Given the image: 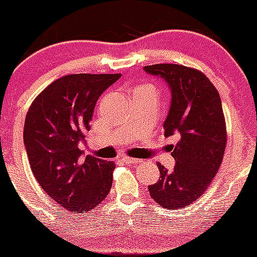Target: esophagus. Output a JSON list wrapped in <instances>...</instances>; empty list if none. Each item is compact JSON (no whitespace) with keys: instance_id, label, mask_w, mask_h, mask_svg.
Returning a JSON list of instances; mask_svg holds the SVG:
<instances>
[{"instance_id":"obj_1","label":"esophagus","mask_w":257,"mask_h":257,"mask_svg":"<svg viewBox=\"0 0 257 257\" xmlns=\"http://www.w3.org/2000/svg\"><path fill=\"white\" fill-rule=\"evenodd\" d=\"M122 161L126 163V165H137V163L142 162L139 158H131V157H122Z\"/></svg>"}]
</instances>
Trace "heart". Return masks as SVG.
<instances>
[{
	"mask_svg": "<svg viewBox=\"0 0 257 257\" xmlns=\"http://www.w3.org/2000/svg\"><path fill=\"white\" fill-rule=\"evenodd\" d=\"M139 89H153V86H151V85H142V86H140Z\"/></svg>",
	"mask_w": 257,
	"mask_h": 257,
	"instance_id": "1",
	"label": "heart"
}]
</instances>
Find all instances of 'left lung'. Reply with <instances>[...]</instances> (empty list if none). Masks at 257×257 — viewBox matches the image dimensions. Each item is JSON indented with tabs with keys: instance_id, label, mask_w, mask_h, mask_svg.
<instances>
[{
	"instance_id": "1",
	"label": "left lung",
	"mask_w": 257,
	"mask_h": 257,
	"mask_svg": "<svg viewBox=\"0 0 257 257\" xmlns=\"http://www.w3.org/2000/svg\"><path fill=\"white\" fill-rule=\"evenodd\" d=\"M144 70L165 80L171 90L163 127L166 137L177 139V145H171L173 171L158 163L160 179L148 190L161 207L182 209L202 197L223 161L226 128L221 100L199 70L178 64L148 65Z\"/></svg>"
}]
</instances>
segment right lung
<instances>
[{
    "mask_svg": "<svg viewBox=\"0 0 257 257\" xmlns=\"http://www.w3.org/2000/svg\"><path fill=\"white\" fill-rule=\"evenodd\" d=\"M121 74H71L53 81L32 102L23 142L42 189L69 211L86 213L112 186L113 162L84 156L79 144L90 131L100 95Z\"/></svg>",
    "mask_w": 257,
    "mask_h": 257,
    "instance_id": "add662e5",
    "label": "right lung"
}]
</instances>
